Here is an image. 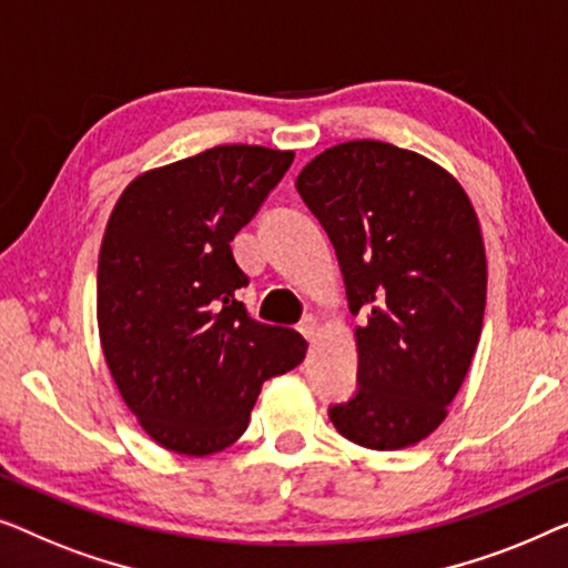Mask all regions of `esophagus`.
Listing matches in <instances>:
<instances>
[{
	"mask_svg": "<svg viewBox=\"0 0 568 568\" xmlns=\"http://www.w3.org/2000/svg\"><path fill=\"white\" fill-rule=\"evenodd\" d=\"M298 332H301L306 339H314V334L318 332L316 316H306V318H303V322L298 324Z\"/></svg>",
	"mask_w": 568,
	"mask_h": 568,
	"instance_id": "esophagus-1",
	"label": "esophagus"
}]
</instances>
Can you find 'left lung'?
I'll return each instance as SVG.
<instances>
[{"label": "left lung", "instance_id": "1", "mask_svg": "<svg viewBox=\"0 0 568 568\" xmlns=\"http://www.w3.org/2000/svg\"><path fill=\"white\" fill-rule=\"evenodd\" d=\"M295 190L337 252L357 326V390L329 406L337 433L398 450L440 427L481 337L478 219L443 166L383 141H347L303 166Z\"/></svg>", "mask_w": 568, "mask_h": 568}]
</instances>
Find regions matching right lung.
<instances>
[{
    "instance_id": "add662e5",
    "label": "right lung",
    "mask_w": 568,
    "mask_h": 568,
    "mask_svg": "<svg viewBox=\"0 0 568 568\" xmlns=\"http://www.w3.org/2000/svg\"><path fill=\"white\" fill-rule=\"evenodd\" d=\"M293 164V151L215 146L135 178L110 213L98 265L102 353L149 437L211 455L244 435L262 383L306 339L250 316L231 239Z\"/></svg>"
}]
</instances>
